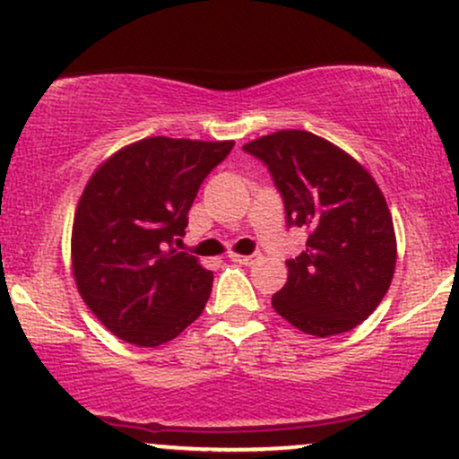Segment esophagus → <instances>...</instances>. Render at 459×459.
Instances as JSON below:
<instances>
[{"instance_id":"esophagus-1","label":"esophagus","mask_w":459,"mask_h":459,"mask_svg":"<svg viewBox=\"0 0 459 459\" xmlns=\"http://www.w3.org/2000/svg\"><path fill=\"white\" fill-rule=\"evenodd\" d=\"M229 259L241 263V265H255L256 261H261V255H235V252H230Z\"/></svg>"}]
</instances>
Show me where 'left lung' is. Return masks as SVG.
<instances>
[{
  "instance_id": "1",
  "label": "left lung",
  "mask_w": 459,
  "mask_h": 459,
  "mask_svg": "<svg viewBox=\"0 0 459 459\" xmlns=\"http://www.w3.org/2000/svg\"><path fill=\"white\" fill-rule=\"evenodd\" d=\"M272 172L287 224L308 229L272 307L298 330L332 336L365 321L391 287L397 239L382 189L354 157L310 131L244 144Z\"/></svg>"
}]
</instances>
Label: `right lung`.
<instances>
[{
    "label": "right lung",
    "mask_w": 459,
    "mask_h": 459,
    "mask_svg": "<svg viewBox=\"0 0 459 459\" xmlns=\"http://www.w3.org/2000/svg\"><path fill=\"white\" fill-rule=\"evenodd\" d=\"M235 142L144 138L108 157L83 187L71 235L73 278L118 339L157 347L196 321L213 273L178 252L204 177Z\"/></svg>",
    "instance_id": "right-lung-1"
}]
</instances>
